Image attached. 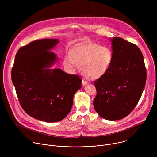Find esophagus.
I'll use <instances>...</instances> for the list:
<instances>
[{"instance_id":"34e87169","label":"esophagus","mask_w":157,"mask_h":157,"mask_svg":"<svg viewBox=\"0 0 157 157\" xmlns=\"http://www.w3.org/2000/svg\"><path fill=\"white\" fill-rule=\"evenodd\" d=\"M88 84V82L87 81H85V80H82V84L83 85V86H85V85H86V84Z\"/></svg>"}]
</instances>
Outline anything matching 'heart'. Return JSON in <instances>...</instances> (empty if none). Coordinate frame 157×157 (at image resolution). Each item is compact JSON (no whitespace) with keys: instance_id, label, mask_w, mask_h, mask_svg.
I'll return each mask as SVG.
<instances>
[{"instance_id":"heart-1","label":"heart","mask_w":157,"mask_h":157,"mask_svg":"<svg viewBox=\"0 0 157 157\" xmlns=\"http://www.w3.org/2000/svg\"><path fill=\"white\" fill-rule=\"evenodd\" d=\"M113 59V52L109 48L90 43L75 46L65 55L63 64L70 70L80 64L79 70L82 75L87 79L94 80L109 71Z\"/></svg>"}]
</instances>
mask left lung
<instances>
[{
    "mask_svg": "<svg viewBox=\"0 0 157 157\" xmlns=\"http://www.w3.org/2000/svg\"><path fill=\"white\" fill-rule=\"evenodd\" d=\"M114 54L109 71L94 81V107L102 118L116 121L136 107L144 89L147 71L144 56L136 44L119 37L111 40Z\"/></svg>",
    "mask_w": 157,
    "mask_h": 157,
    "instance_id": "1",
    "label": "left lung"
}]
</instances>
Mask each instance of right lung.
<instances>
[{
  "instance_id": "add662e5",
  "label": "right lung",
  "mask_w": 157,
  "mask_h": 157,
  "mask_svg": "<svg viewBox=\"0 0 157 157\" xmlns=\"http://www.w3.org/2000/svg\"><path fill=\"white\" fill-rule=\"evenodd\" d=\"M57 39H41L21 47L12 70V80L20 105L30 116L47 122H55L69 114L73 96L81 87L77 75L60 69H49L56 61L50 52Z\"/></svg>"
}]
</instances>
